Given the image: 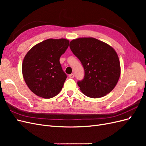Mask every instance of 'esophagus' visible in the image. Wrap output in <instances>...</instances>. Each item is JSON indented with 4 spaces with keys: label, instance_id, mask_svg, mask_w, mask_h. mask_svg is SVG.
Returning <instances> with one entry per match:
<instances>
[{
    "label": "esophagus",
    "instance_id": "34e87169",
    "mask_svg": "<svg viewBox=\"0 0 146 146\" xmlns=\"http://www.w3.org/2000/svg\"><path fill=\"white\" fill-rule=\"evenodd\" d=\"M69 78H74V74H69Z\"/></svg>",
    "mask_w": 146,
    "mask_h": 146
}]
</instances>
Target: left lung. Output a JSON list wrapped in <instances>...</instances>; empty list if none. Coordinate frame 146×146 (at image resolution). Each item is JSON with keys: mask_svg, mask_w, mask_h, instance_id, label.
Instances as JSON below:
<instances>
[{"mask_svg": "<svg viewBox=\"0 0 146 146\" xmlns=\"http://www.w3.org/2000/svg\"><path fill=\"white\" fill-rule=\"evenodd\" d=\"M73 54L81 61L85 76L77 84L85 96L102 98L110 93L120 77L116 52L108 44L94 38H79L70 42Z\"/></svg>", "mask_w": 146, "mask_h": 146, "instance_id": "8db88e82", "label": "left lung"}]
</instances>
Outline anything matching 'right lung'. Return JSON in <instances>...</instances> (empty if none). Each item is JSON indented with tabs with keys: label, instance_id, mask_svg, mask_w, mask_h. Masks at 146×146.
I'll return each instance as SVG.
<instances>
[{
	"label": "right lung",
	"instance_id": "obj_1",
	"mask_svg": "<svg viewBox=\"0 0 146 146\" xmlns=\"http://www.w3.org/2000/svg\"><path fill=\"white\" fill-rule=\"evenodd\" d=\"M64 38L48 39L34 46L25 55L22 71L24 80L34 94L50 99L59 94L67 76L60 58L69 46Z\"/></svg>",
	"mask_w": 146,
	"mask_h": 146
}]
</instances>
